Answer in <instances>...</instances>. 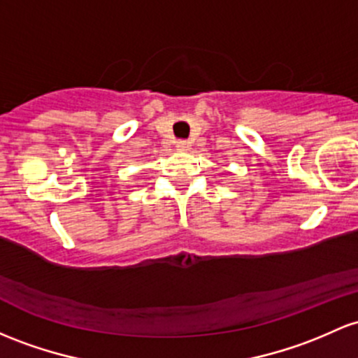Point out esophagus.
<instances>
[{"mask_svg":"<svg viewBox=\"0 0 358 358\" xmlns=\"http://www.w3.org/2000/svg\"><path fill=\"white\" fill-rule=\"evenodd\" d=\"M176 149H178V151H188V149H190V143H188V141H185V139H180V141H176Z\"/></svg>","mask_w":358,"mask_h":358,"instance_id":"obj_1","label":"esophagus"}]
</instances>
